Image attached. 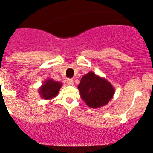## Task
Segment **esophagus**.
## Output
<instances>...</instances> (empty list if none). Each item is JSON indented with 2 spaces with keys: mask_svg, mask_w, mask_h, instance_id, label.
<instances>
[{
  "mask_svg": "<svg viewBox=\"0 0 153 153\" xmlns=\"http://www.w3.org/2000/svg\"><path fill=\"white\" fill-rule=\"evenodd\" d=\"M67 84L70 85V86H72V85H73V80H72V78H68V79L67 80Z\"/></svg>",
  "mask_w": 153,
  "mask_h": 153,
  "instance_id": "esophagus-1",
  "label": "esophagus"
}]
</instances>
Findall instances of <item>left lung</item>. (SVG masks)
I'll use <instances>...</instances> for the list:
<instances>
[{
    "label": "left lung",
    "mask_w": 153,
    "mask_h": 153,
    "mask_svg": "<svg viewBox=\"0 0 153 153\" xmlns=\"http://www.w3.org/2000/svg\"><path fill=\"white\" fill-rule=\"evenodd\" d=\"M78 88L83 100L92 108L107 105L114 94V88L110 82L93 72L82 77Z\"/></svg>",
    "instance_id": "1"
}]
</instances>
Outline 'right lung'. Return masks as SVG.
Wrapping results in <instances>:
<instances>
[{"instance_id":"add662e5","label":"right lung","mask_w":153,"mask_h":153,"mask_svg":"<svg viewBox=\"0 0 153 153\" xmlns=\"http://www.w3.org/2000/svg\"><path fill=\"white\" fill-rule=\"evenodd\" d=\"M62 84L60 82L55 81L53 79H48L39 88V93L44 99L51 100L58 95Z\"/></svg>"}]
</instances>
